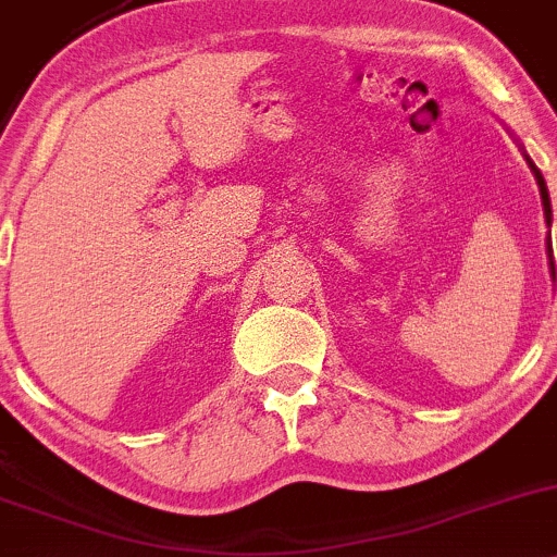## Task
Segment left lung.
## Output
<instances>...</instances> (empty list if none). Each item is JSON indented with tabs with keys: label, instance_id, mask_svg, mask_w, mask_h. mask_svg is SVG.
Here are the masks:
<instances>
[{
	"label": "left lung",
	"instance_id": "1",
	"mask_svg": "<svg viewBox=\"0 0 557 557\" xmlns=\"http://www.w3.org/2000/svg\"><path fill=\"white\" fill-rule=\"evenodd\" d=\"M525 157V153H523ZM525 161H529L531 172H534L536 177V185H540V196H542V207H544V223H547V228L553 225V207H549V194H547V185H544V177L542 172L536 170V164L531 161L529 157H525ZM547 257H549V271H553V278H555V262H553V244H549V236H547Z\"/></svg>",
	"mask_w": 557,
	"mask_h": 557
}]
</instances>
